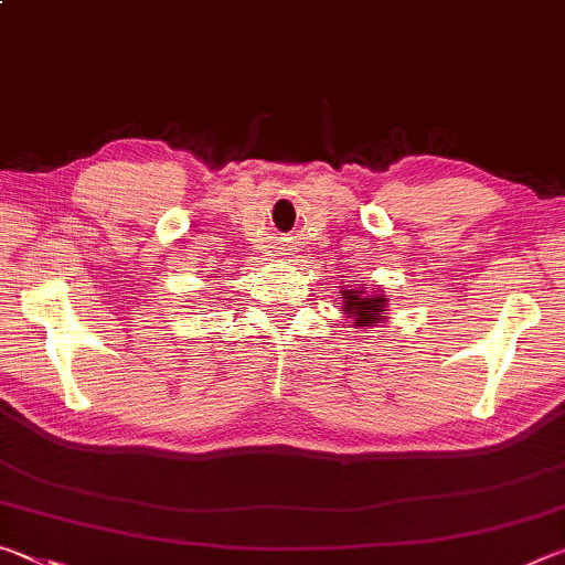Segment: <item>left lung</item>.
<instances>
[{"mask_svg": "<svg viewBox=\"0 0 565 565\" xmlns=\"http://www.w3.org/2000/svg\"><path fill=\"white\" fill-rule=\"evenodd\" d=\"M343 306H347V313L353 317L356 327H371V323H379V313L386 311V299L384 296H363V291H343L341 294Z\"/></svg>", "mask_w": 565, "mask_h": 565, "instance_id": "left-lung-1", "label": "left lung"}]
</instances>
